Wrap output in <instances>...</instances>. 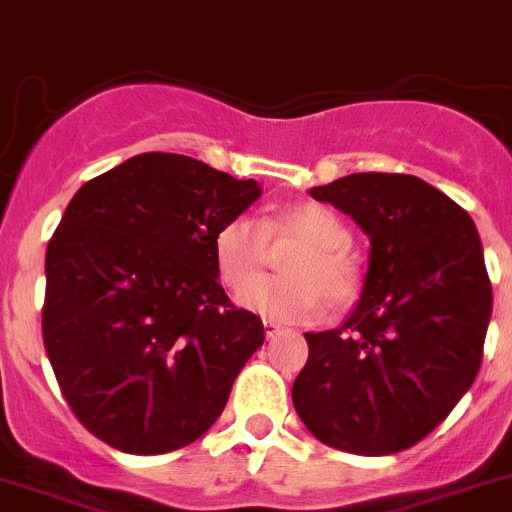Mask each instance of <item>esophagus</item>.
Listing matches in <instances>:
<instances>
[{
    "instance_id": "obj_1",
    "label": "esophagus",
    "mask_w": 512,
    "mask_h": 512,
    "mask_svg": "<svg viewBox=\"0 0 512 512\" xmlns=\"http://www.w3.org/2000/svg\"><path fill=\"white\" fill-rule=\"evenodd\" d=\"M262 326H265V336L267 338H275L280 331H283V326H280V323H275V321H262Z\"/></svg>"
}]
</instances>
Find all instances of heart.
Wrapping results in <instances>:
<instances>
[{
  "instance_id": "heart-1",
  "label": "heart",
  "mask_w": 512,
  "mask_h": 512,
  "mask_svg": "<svg viewBox=\"0 0 512 512\" xmlns=\"http://www.w3.org/2000/svg\"><path fill=\"white\" fill-rule=\"evenodd\" d=\"M267 241L299 242L284 258L285 279H254L264 264ZM348 245L351 232L333 209L318 202H293L262 222L252 217L227 219L214 234V262L229 290L239 293L246 288L240 294L245 308L270 321L313 323L326 313V295L341 305L356 290Z\"/></svg>"
}]
</instances>
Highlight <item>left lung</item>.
<instances>
[{
    "label": "left lung",
    "mask_w": 512,
    "mask_h": 512,
    "mask_svg": "<svg viewBox=\"0 0 512 512\" xmlns=\"http://www.w3.org/2000/svg\"><path fill=\"white\" fill-rule=\"evenodd\" d=\"M310 197L371 242L361 300L341 328L305 333L308 364L293 384L315 439L353 455L409 450L480 371L493 288L470 214L409 174H351Z\"/></svg>",
    "instance_id": "obj_1"
}]
</instances>
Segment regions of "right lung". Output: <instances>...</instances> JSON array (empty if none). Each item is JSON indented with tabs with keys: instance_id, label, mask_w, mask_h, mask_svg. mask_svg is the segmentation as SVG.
I'll return each instance as SVG.
<instances>
[{
	"instance_id": "1",
	"label": "right lung",
	"mask_w": 512,
	"mask_h": 512,
	"mask_svg": "<svg viewBox=\"0 0 512 512\" xmlns=\"http://www.w3.org/2000/svg\"><path fill=\"white\" fill-rule=\"evenodd\" d=\"M260 194L154 151L70 199L47 245L42 338L62 396L105 444L164 455L222 414L265 328L219 285L214 234Z\"/></svg>"
}]
</instances>
